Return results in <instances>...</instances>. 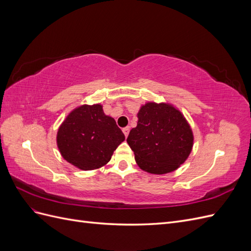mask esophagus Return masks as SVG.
<instances>
[{"instance_id": "34e87169", "label": "esophagus", "mask_w": 251, "mask_h": 251, "mask_svg": "<svg viewBox=\"0 0 251 251\" xmlns=\"http://www.w3.org/2000/svg\"><path fill=\"white\" fill-rule=\"evenodd\" d=\"M123 132H124V134H125L126 137H127L128 133H130V127H128V126H126V127H124V128H123Z\"/></svg>"}]
</instances>
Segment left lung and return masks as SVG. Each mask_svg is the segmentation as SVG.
<instances>
[{
    "label": "left lung",
    "mask_w": 251,
    "mask_h": 251,
    "mask_svg": "<svg viewBox=\"0 0 251 251\" xmlns=\"http://www.w3.org/2000/svg\"><path fill=\"white\" fill-rule=\"evenodd\" d=\"M137 117V126L130 131L126 141L141 170L161 175L184 163L192 151L194 136L180 111L168 103L148 102Z\"/></svg>",
    "instance_id": "8db88e82"
}]
</instances>
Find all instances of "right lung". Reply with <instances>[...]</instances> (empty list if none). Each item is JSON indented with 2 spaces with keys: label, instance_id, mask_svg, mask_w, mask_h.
<instances>
[{
  "label": "right lung",
  "instance_id": "right-lung-1",
  "mask_svg": "<svg viewBox=\"0 0 251 251\" xmlns=\"http://www.w3.org/2000/svg\"><path fill=\"white\" fill-rule=\"evenodd\" d=\"M125 135L102 105L83 104L73 110L59 126L56 141L65 160L82 171L107 164Z\"/></svg>",
  "mask_w": 251,
  "mask_h": 251
}]
</instances>
